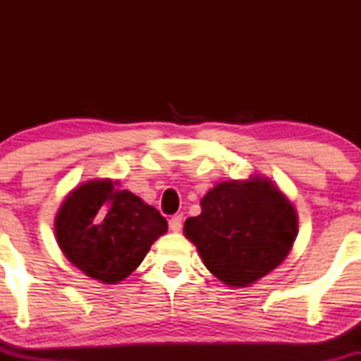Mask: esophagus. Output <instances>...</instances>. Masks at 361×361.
Listing matches in <instances>:
<instances>
[{
    "mask_svg": "<svg viewBox=\"0 0 361 361\" xmlns=\"http://www.w3.org/2000/svg\"><path fill=\"white\" fill-rule=\"evenodd\" d=\"M181 224H183V217H181V215H175V217L169 219V229H171L173 233H180Z\"/></svg>",
    "mask_w": 361,
    "mask_h": 361,
    "instance_id": "obj_1",
    "label": "esophagus"
}]
</instances>
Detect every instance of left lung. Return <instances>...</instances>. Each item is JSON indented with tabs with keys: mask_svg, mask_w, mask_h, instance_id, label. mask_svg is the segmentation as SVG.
I'll return each instance as SVG.
<instances>
[{
	"mask_svg": "<svg viewBox=\"0 0 361 361\" xmlns=\"http://www.w3.org/2000/svg\"><path fill=\"white\" fill-rule=\"evenodd\" d=\"M200 207V215L185 221L183 234L207 270L227 287H250L292 251L299 217L270 178L221 181L204 195Z\"/></svg>",
	"mask_w": 361,
	"mask_h": 361,
	"instance_id": "8db88e82",
	"label": "left lung"
}]
</instances>
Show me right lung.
Wrapping results in <instances>:
<instances>
[{
    "label": "right lung",
    "mask_w": 361,
    "mask_h": 361,
    "mask_svg": "<svg viewBox=\"0 0 361 361\" xmlns=\"http://www.w3.org/2000/svg\"><path fill=\"white\" fill-rule=\"evenodd\" d=\"M118 186L110 178L78 185L66 195L54 222L66 258L105 285L126 280L168 233L166 219L154 207Z\"/></svg>",
    "instance_id": "right-lung-1"
}]
</instances>
